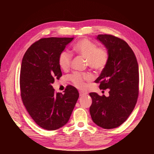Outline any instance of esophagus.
<instances>
[{
    "label": "esophagus",
    "instance_id": "esophagus-1",
    "mask_svg": "<svg viewBox=\"0 0 154 154\" xmlns=\"http://www.w3.org/2000/svg\"><path fill=\"white\" fill-rule=\"evenodd\" d=\"M86 93H83V92H80L79 93V95L81 96V97H83V96H85L86 95Z\"/></svg>",
    "mask_w": 154,
    "mask_h": 154
}]
</instances>
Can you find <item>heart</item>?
I'll use <instances>...</instances> for the list:
<instances>
[{"mask_svg": "<svg viewBox=\"0 0 154 154\" xmlns=\"http://www.w3.org/2000/svg\"><path fill=\"white\" fill-rule=\"evenodd\" d=\"M74 50L81 57L86 59L87 65L91 69L95 72H101L108 64L109 53L106 48H98L89 39L83 38L74 45ZM72 61V55L67 51H62L59 55L58 64L63 70H67ZM69 79L74 85L83 89L85 87V81H91L92 77L90 74L73 73L69 76Z\"/></svg>", "mask_w": 154, "mask_h": 154, "instance_id": "obj_1", "label": "heart"}]
</instances>
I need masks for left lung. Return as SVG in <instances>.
I'll return each mask as SVG.
<instances>
[{
    "label": "left lung",
    "instance_id": "8db88e82",
    "mask_svg": "<svg viewBox=\"0 0 154 154\" xmlns=\"http://www.w3.org/2000/svg\"><path fill=\"white\" fill-rule=\"evenodd\" d=\"M97 40L109 53L108 64L94 82L100 89H109V95L90 93V114L93 122L104 129L123 124L132 113L139 94V69L136 55L122 39L110 34H99Z\"/></svg>",
    "mask_w": 154,
    "mask_h": 154
}]
</instances>
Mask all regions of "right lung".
<instances>
[{
	"label": "right lung",
	"mask_w": 154,
	"mask_h": 154,
	"mask_svg": "<svg viewBox=\"0 0 154 154\" xmlns=\"http://www.w3.org/2000/svg\"><path fill=\"white\" fill-rule=\"evenodd\" d=\"M73 38H41L30 45L23 57L20 87L22 103L39 126L55 130L69 120L79 94L69 85L64 94L55 92L51 86L62 73L59 55Z\"/></svg>",
	"instance_id": "1"
}]
</instances>
